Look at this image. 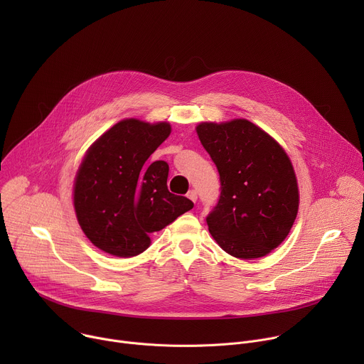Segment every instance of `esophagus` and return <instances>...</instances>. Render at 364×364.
I'll return each mask as SVG.
<instances>
[{"label": "esophagus", "mask_w": 364, "mask_h": 364, "mask_svg": "<svg viewBox=\"0 0 364 364\" xmlns=\"http://www.w3.org/2000/svg\"><path fill=\"white\" fill-rule=\"evenodd\" d=\"M187 197L191 200V201H197V191L196 190H190L188 193H187Z\"/></svg>", "instance_id": "34e87169"}]
</instances>
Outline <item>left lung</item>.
Listing matches in <instances>:
<instances>
[{"mask_svg":"<svg viewBox=\"0 0 364 364\" xmlns=\"http://www.w3.org/2000/svg\"><path fill=\"white\" fill-rule=\"evenodd\" d=\"M197 135L220 176V197L205 218L219 246L239 259L268 255L288 236L299 205L284 148L247 119L201 122Z\"/></svg>","mask_w":364,"mask_h":364,"instance_id":"1","label":"left lung"}]
</instances>
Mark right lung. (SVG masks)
Returning a JSON list of instances; mask_svg holds the SVG:
<instances>
[{"label":"right lung","mask_w":364,"mask_h":364,"mask_svg":"<svg viewBox=\"0 0 364 364\" xmlns=\"http://www.w3.org/2000/svg\"><path fill=\"white\" fill-rule=\"evenodd\" d=\"M170 132L168 122L124 119L87 149L73 204L83 233L100 250L136 256L151 245V233L193 209L191 200L168 191V164L148 163Z\"/></svg>","instance_id":"add662e5"}]
</instances>
